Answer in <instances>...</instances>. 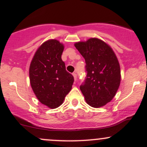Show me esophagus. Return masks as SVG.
Instances as JSON below:
<instances>
[{"label": "esophagus", "instance_id": "obj_1", "mask_svg": "<svg viewBox=\"0 0 147 147\" xmlns=\"http://www.w3.org/2000/svg\"><path fill=\"white\" fill-rule=\"evenodd\" d=\"M72 75H73L74 79H75V81L77 80V74H76L75 72H74V73H72Z\"/></svg>", "mask_w": 147, "mask_h": 147}]
</instances>
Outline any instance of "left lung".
Masks as SVG:
<instances>
[{
  "instance_id": "1",
  "label": "left lung",
  "mask_w": 147,
  "mask_h": 147,
  "mask_svg": "<svg viewBox=\"0 0 147 147\" xmlns=\"http://www.w3.org/2000/svg\"><path fill=\"white\" fill-rule=\"evenodd\" d=\"M75 48L86 62V77L80 90L92 107L111 102L120 84V67L113 50L104 41L92 38L78 42Z\"/></svg>"
}]
</instances>
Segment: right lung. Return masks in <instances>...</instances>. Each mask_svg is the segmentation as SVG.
Here are the masks:
<instances>
[{
    "mask_svg": "<svg viewBox=\"0 0 147 147\" xmlns=\"http://www.w3.org/2000/svg\"><path fill=\"white\" fill-rule=\"evenodd\" d=\"M63 45L57 40L43 43L30 66V80L37 99L51 109L59 107L70 92L74 77L61 59Z\"/></svg>",
    "mask_w": 147,
    "mask_h": 147,
    "instance_id": "1",
    "label": "right lung"
}]
</instances>
